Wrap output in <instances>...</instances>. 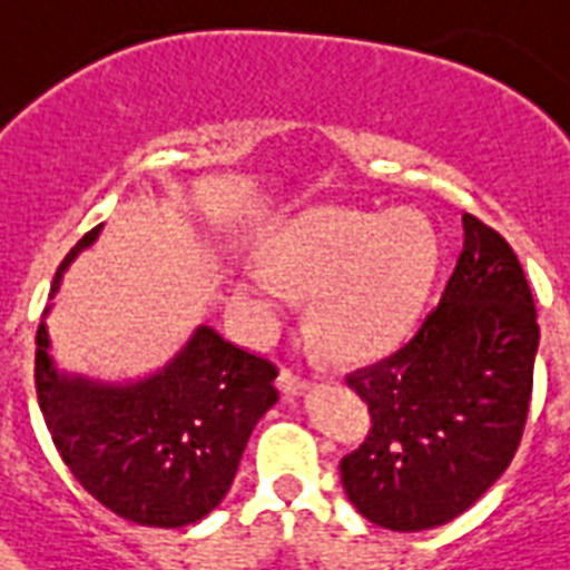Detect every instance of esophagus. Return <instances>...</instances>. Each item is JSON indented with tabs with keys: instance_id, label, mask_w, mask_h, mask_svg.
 Here are the masks:
<instances>
[{
	"instance_id": "esophagus-1",
	"label": "esophagus",
	"mask_w": 570,
	"mask_h": 570,
	"mask_svg": "<svg viewBox=\"0 0 570 570\" xmlns=\"http://www.w3.org/2000/svg\"><path fill=\"white\" fill-rule=\"evenodd\" d=\"M277 390L284 392V395H304L309 390V377L284 368V372L277 374Z\"/></svg>"
}]
</instances>
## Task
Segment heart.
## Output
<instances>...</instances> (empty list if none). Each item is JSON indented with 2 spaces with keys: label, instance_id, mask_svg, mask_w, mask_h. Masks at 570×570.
<instances>
[{
  "label": "heart",
  "instance_id": "heart-1",
  "mask_svg": "<svg viewBox=\"0 0 570 570\" xmlns=\"http://www.w3.org/2000/svg\"><path fill=\"white\" fill-rule=\"evenodd\" d=\"M436 263V230L421 210L325 207L281 230L266 248V269L245 272L239 293L266 316L281 307L284 286L313 295L318 345L340 363H368L413 327Z\"/></svg>",
  "mask_w": 570,
  "mask_h": 570
}]
</instances>
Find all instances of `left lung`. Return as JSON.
Segmentation results:
<instances>
[{"mask_svg": "<svg viewBox=\"0 0 570 570\" xmlns=\"http://www.w3.org/2000/svg\"><path fill=\"white\" fill-rule=\"evenodd\" d=\"M460 261L439 307L392 357L351 374L372 413L340 462L348 501L372 524L419 533L478 503L524 433L539 351L535 304L510 243L462 216Z\"/></svg>", "mask_w": 570, "mask_h": 570, "instance_id": "1", "label": "left lung"}]
</instances>
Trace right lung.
Listing matches in <instances>:
<instances>
[{"mask_svg":"<svg viewBox=\"0 0 570 570\" xmlns=\"http://www.w3.org/2000/svg\"><path fill=\"white\" fill-rule=\"evenodd\" d=\"M99 230L60 263L52 298ZM275 377L269 360L198 325L164 368L140 381H92L60 372L46 322L37 327V401L60 460L101 507L142 527L196 524L219 507L252 430L275 406Z\"/></svg>","mask_w":570,"mask_h":570,"instance_id":"right-lung-1","label":"right lung"}]
</instances>
